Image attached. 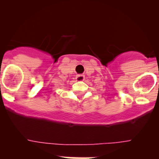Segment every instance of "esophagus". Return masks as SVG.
Returning <instances> with one entry per match:
<instances>
[{"label": "esophagus", "mask_w": 159, "mask_h": 159, "mask_svg": "<svg viewBox=\"0 0 159 159\" xmlns=\"http://www.w3.org/2000/svg\"><path fill=\"white\" fill-rule=\"evenodd\" d=\"M75 79H76V81H84L85 78H84V75H77Z\"/></svg>", "instance_id": "esophagus-1"}]
</instances>
